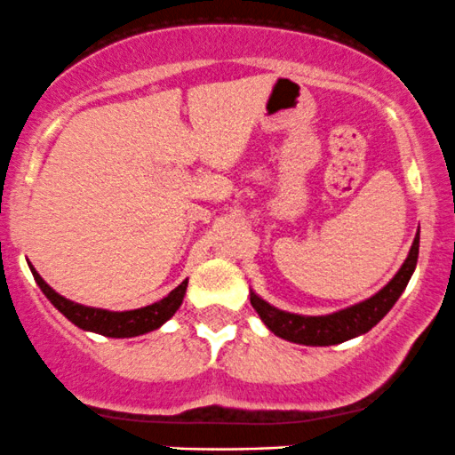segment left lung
<instances>
[{
  "label": "left lung",
  "mask_w": 455,
  "mask_h": 455,
  "mask_svg": "<svg viewBox=\"0 0 455 455\" xmlns=\"http://www.w3.org/2000/svg\"><path fill=\"white\" fill-rule=\"evenodd\" d=\"M417 258H419V232H417L415 241H412V247L402 268L397 270L395 277L380 292L352 305V307L335 311V314L329 315L290 314V311L273 307L267 300L259 299L253 290L249 292V296H251V305L258 311L259 318H262V323L277 338L303 346H335L367 333L371 326L379 324L389 314V309L395 305V300L400 299L408 282H411V275L415 273Z\"/></svg>",
  "instance_id": "8db88e82"
}]
</instances>
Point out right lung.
<instances>
[{"instance_id": "1", "label": "right lung", "mask_w": 455, "mask_h": 455, "mask_svg": "<svg viewBox=\"0 0 455 455\" xmlns=\"http://www.w3.org/2000/svg\"><path fill=\"white\" fill-rule=\"evenodd\" d=\"M29 268H32L36 283L40 285L43 294L53 303L55 309L62 311L66 318H68L75 326H79V329L105 335V338H137V335H144L159 329V326L165 324L182 305L188 283V279H185V282L178 285V288H173L165 299L156 300V303L152 305H146V307L131 311H109L99 307H85V305L64 299L62 294L55 292V290L36 273L32 264H29Z\"/></svg>"}]
</instances>
